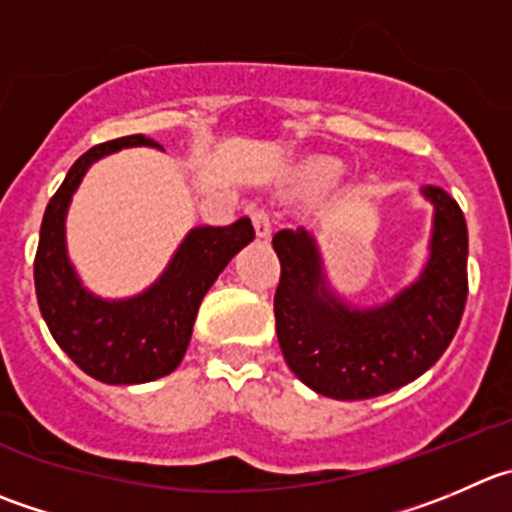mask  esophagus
<instances>
[{
	"label": "esophagus",
	"mask_w": 512,
	"mask_h": 512,
	"mask_svg": "<svg viewBox=\"0 0 512 512\" xmlns=\"http://www.w3.org/2000/svg\"><path fill=\"white\" fill-rule=\"evenodd\" d=\"M253 218V228H256V236L264 238V241H269L271 238V218L269 213L264 211V208H256V211L251 213Z\"/></svg>",
	"instance_id": "obj_1"
}]
</instances>
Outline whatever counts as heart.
<instances>
[{
  "instance_id": "heart-1",
  "label": "heart",
  "mask_w": 512,
  "mask_h": 512,
  "mask_svg": "<svg viewBox=\"0 0 512 512\" xmlns=\"http://www.w3.org/2000/svg\"><path fill=\"white\" fill-rule=\"evenodd\" d=\"M342 175H344V165L339 163V160L316 158V160H309V163L301 168L299 178L306 188L319 191V188H332L334 183L342 180Z\"/></svg>"
}]
</instances>
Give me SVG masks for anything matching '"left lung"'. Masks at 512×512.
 Instances as JSON below:
<instances>
[{
	"label": "left lung",
	"mask_w": 512,
	"mask_h": 512,
	"mask_svg": "<svg viewBox=\"0 0 512 512\" xmlns=\"http://www.w3.org/2000/svg\"><path fill=\"white\" fill-rule=\"evenodd\" d=\"M432 206L427 261L420 276L377 306H354L326 279L316 238L279 231L281 281L276 334L291 372L332 399H369L405 387L442 357L467 299V226L442 188L420 191Z\"/></svg>",
	"instance_id": "left-lung-1"
}]
</instances>
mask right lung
<instances>
[{
    "label": "right lung",
    "instance_id": "obj_1",
    "mask_svg": "<svg viewBox=\"0 0 512 512\" xmlns=\"http://www.w3.org/2000/svg\"><path fill=\"white\" fill-rule=\"evenodd\" d=\"M138 145L160 148L145 135H128L75 160L47 203L34 259V289L52 337L82 372L105 384H143L173 372L186 357L203 296L256 236L248 218L231 226H196L148 289L128 299L92 294L67 253V211L92 163Z\"/></svg>",
    "mask_w": 512,
    "mask_h": 512
}]
</instances>
